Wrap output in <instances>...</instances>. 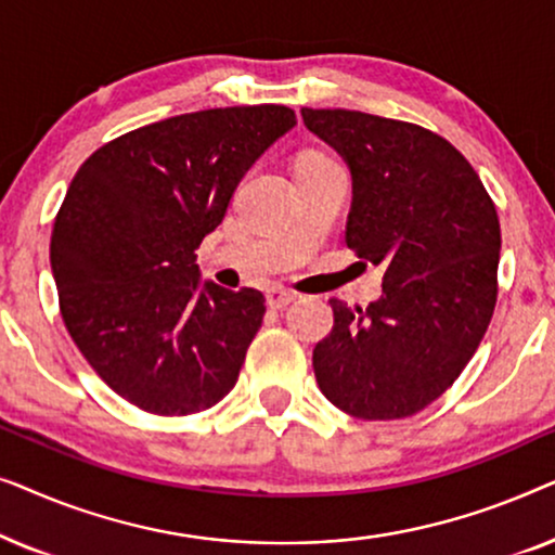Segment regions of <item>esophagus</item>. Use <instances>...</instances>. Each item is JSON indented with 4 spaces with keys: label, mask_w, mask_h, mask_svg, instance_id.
<instances>
[{
    "label": "esophagus",
    "mask_w": 555,
    "mask_h": 555,
    "mask_svg": "<svg viewBox=\"0 0 555 555\" xmlns=\"http://www.w3.org/2000/svg\"><path fill=\"white\" fill-rule=\"evenodd\" d=\"M295 298H298V295L293 291H285V287H272V291H268V306L275 310L287 308Z\"/></svg>",
    "instance_id": "obj_1"
}]
</instances>
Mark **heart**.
<instances>
[{
	"instance_id": "b5f03b06",
	"label": "heart",
	"mask_w": 555,
	"mask_h": 555,
	"mask_svg": "<svg viewBox=\"0 0 555 555\" xmlns=\"http://www.w3.org/2000/svg\"><path fill=\"white\" fill-rule=\"evenodd\" d=\"M318 162H331V158H325L323 154H306L298 164H318Z\"/></svg>"
}]
</instances>
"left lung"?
<instances>
[{
  "label": "left lung",
  "mask_w": 555,
  "mask_h": 555,
  "mask_svg": "<svg viewBox=\"0 0 555 555\" xmlns=\"http://www.w3.org/2000/svg\"><path fill=\"white\" fill-rule=\"evenodd\" d=\"M300 113L351 169L346 245L386 268L384 295L366 310L331 300L315 382L356 420H404L457 382L488 331L498 300L495 204L467 158L427 128L344 108Z\"/></svg>",
  "instance_id": "8db88e82"
}]
</instances>
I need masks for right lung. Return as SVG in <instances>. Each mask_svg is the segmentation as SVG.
Masks as SVG:
<instances>
[{"instance_id":"add662e5","label":"right lung","mask_w":555,"mask_h":555,"mask_svg":"<svg viewBox=\"0 0 555 555\" xmlns=\"http://www.w3.org/2000/svg\"><path fill=\"white\" fill-rule=\"evenodd\" d=\"M293 126L285 105L184 113L108 141L67 186L50 242L60 313L95 374L143 412H204L237 384L264 298L202 285L194 253Z\"/></svg>"}]
</instances>
